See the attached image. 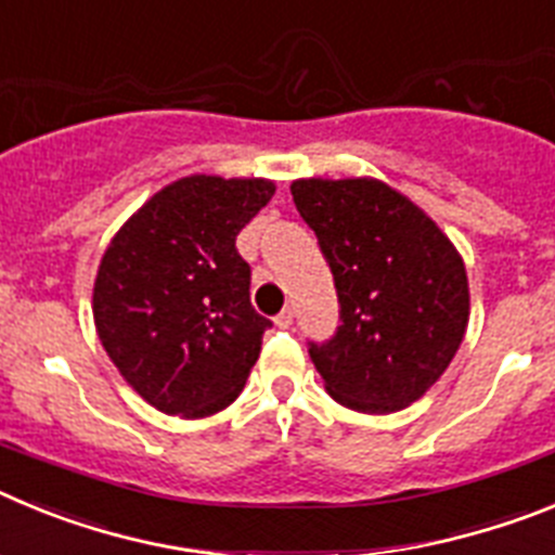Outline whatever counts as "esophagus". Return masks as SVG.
Here are the masks:
<instances>
[{
  "label": "esophagus",
  "mask_w": 555,
  "mask_h": 555,
  "mask_svg": "<svg viewBox=\"0 0 555 555\" xmlns=\"http://www.w3.org/2000/svg\"><path fill=\"white\" fill-rule=\"evenodd\" d=\"M292 322H294V313H292V308H283V311L278 313V317H274V325H278V327H283V331H286V327H292Z\"/></svg>",
  "instance_id": "obj_1"
}]
</instances>
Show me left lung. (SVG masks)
I'll return each instance as SVG.
<instances>
[{"mask_svg": "<svg viewBox=\"0 0 555 555\" xmlns=\"http://www.w3.org/2000/svg\"><path fill=\"white\" fill-rule=\"evenodd\" d=\"M300 217L336 281L341 325L311 361L327 395L361 414H391L425 395L469 322L464 258L434 219L375 178H300Z\"/></svg>", "mask_w": 555, "mask_h": 555, "instance_id": "left-lung-1", "label": "left lung"}]
</instances>
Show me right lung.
<instances>
[{
    "label": "right lung",
    "mask_w": 555,
    "mask_h": 555,
    "mask_svg": "<svg viewBox=\"0 0 555 555\" xmlns=\"http://www.w3.org/2000/svg\"><path fill=\"white\" fill-rule=\"evenodd\" d=\"M272 194L263 178L189 175L107 244L91 300L96 336L152 409L203 420L242 395L272 322L249 302L235 235Z\"/></svg>",
    "instance_id": "1"
}]
</instances>
